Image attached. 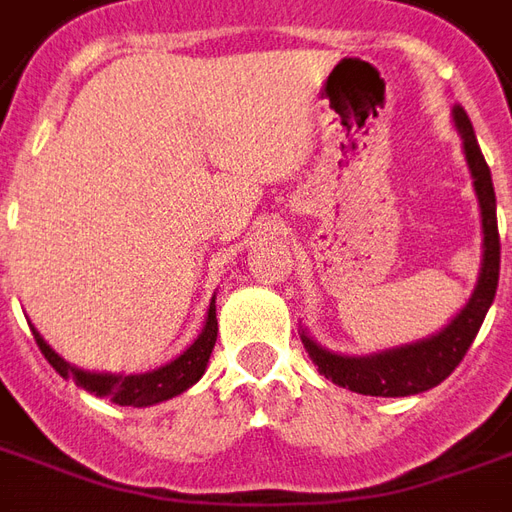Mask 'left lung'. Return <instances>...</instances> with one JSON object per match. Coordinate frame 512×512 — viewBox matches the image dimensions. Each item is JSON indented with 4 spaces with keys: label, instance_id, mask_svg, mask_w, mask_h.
Segmentation results:
<instances>
[{
    "label": "left lung",
    "instance_id": "1",
    "mask_svg": "<svg viewBox=\"0 0 512 512\" xmlns=\"http://www.w3.org/2000/svg\"><path fill=\"white\" fill-rule=\"evenodd\" d=\"M455 124L463 135L468 169L474 177L477 199L482 210V235H485V252H482V271L477 288L471 293L468 305L455 316L449 327H443L438 335L427 341L388 349L371 357H343L321 349L316 341H310L302 332L307 355L316 363L318 371L341 388H349L366 396H410V393L430 391L441 385L466 357L468 346L474 343L480 332L485 313L491 307L499 285V227H496V194H493L491 169L477 144L474 127L468 121L466 110L455 107Z\"/></svg>",
    "mask_w": 512,
    "mask_h": 512
}]
</instances>
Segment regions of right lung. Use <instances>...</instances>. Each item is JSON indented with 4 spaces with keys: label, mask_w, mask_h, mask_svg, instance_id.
Instances as JSON below:
<instances>
[{
    "label": "right lung",
    "mask_w": 512,
    "mask_h": 512,
    "mask_svg": "<svg viewBox=\"0 0 512 512\" xmlns=\"http://www.w3.org/2000/svg\"><path fill=\"white\" fill-rule=\"evenodd\" d=\"M32 335H35V343H38L41 355L49 360V366L55 368L63 380H77V385H82L85 391L105 396L113 405L146 407L166 402L171 396L188 391L205 374L207 360H210V352L216 346V335H219V321H216V299H213L210 310H207L205 330L177 360H171L169 366L149 371V374H130V377H121V374L119 377L116 374H91V371L74 368L63 357L55 355L38 332L32 330Z\"/></svg>",
    "instance_id": "1"
}]
</instances>
